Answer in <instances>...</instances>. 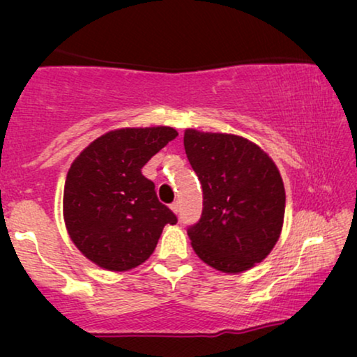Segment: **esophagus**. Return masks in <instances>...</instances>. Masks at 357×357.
Returning <instances> with one entry per match:
<instances>
[{"mask_svg": "<svg viewBox=\"0 0 357 357\" xmlns=\"http://www.w3.org/2000/svg\"><path fill=\"white\" fill-rule=\"evenodd\" d=\"M170 209H172V211H174L175 214H178V211H180V203H178V202H174L172 204H170Z\"/></svg>", "mask_w": 357, "mask_h": 357, "instance_id": "34e87169", "label": "esophagus"}]
</instances>
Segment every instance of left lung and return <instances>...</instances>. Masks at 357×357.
<instances>
[{
	"label": "left lung",
	"mask_w": 357,
	"mask_h": 357,
	"mask_svg": "<svg viewBox=\"0 0 357 357\" xmlns=\"http://www.w3.org/2000/svg\"><path fill=\"white\" fill-rule=\"evenodd\" d=\"M183 146L203 188V213L188 237L222 273H242L270 255L281 236L286 192L273 159L247 138L185 130Z\"/></svg>",
	"instance_id": "1"
}]
</instances>
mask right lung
Listing matches in <instances>:
<instances>
[{
    "label": "right lung",
    "instance_id": "obj_1",
    "mask_svg": "<svg viewBox=\"0 0 357 357\" xmlns=\"http://www.w3.org/2000/svg\"><path fill=\"white\" fill-rule=\"evenodd\" d=\"M178 136L170 126L120 128L92 141L73 160L63 193L71 241L87 260L128 271L153 255L177 216L158 199L144 164Z\"/></svg>",
    "mask_w": 357,
    "mask_h": 357
}]
</instances>
